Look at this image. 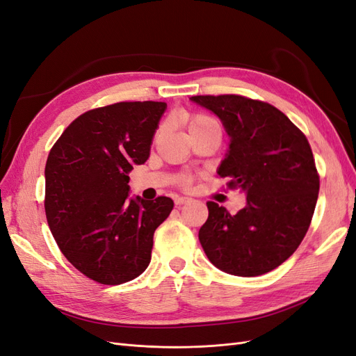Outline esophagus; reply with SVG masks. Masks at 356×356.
Returning a JSON list of instances; mask_svg holds the SVG:
<instances>
[{
  "mask_svg": "<svg viewBox=\"0 0 356 356\" xmlns=\"http://www.w3.org/2000/svg\"><path fill=\"white\" fill-rule=\"evenodd\" d=\"M191 197H186V196H178L175 197V207H182V204L190 203Z\"/></svg>",
  "mask_w": 356,
  "mask_h": 356,
  "instance_id": "34e87169",
  "label": "esophagus"
}]
</instances>
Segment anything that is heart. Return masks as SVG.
I'll list each match as a JSON object with an SVG mask.
<instances>
[{
    "mask_svg": "<svg viewBox=\"0 0 356 356\" xmlns=\"http://www.w3.org/2000/svg\"><path fill=\"white\" fill-rule=\"evenodd\" d=\"M184 123H186L190 134L196 132V131H199V129H203V127H207V126L217 124V123L212 120L211 117L204 115V114H186L184 115ZM182 182H186V184H188L190 179L184 178V179H182Z\"/></svg>",
    "mask_w": 356,
    "mask_h": 356,
    "instance_id": "1",
    "label": "heart"
}]
</instances>
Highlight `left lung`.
<instances>
[{"mask_svg": "<svg viewBox=\"0 0 356 356\" xmlns=\"http://www.w3.org/2000/svg\"><path fill=\"white\" fill-rule=\"evenodd\" d=\"M217 115L230 143L217 169L241 188L246 207L230 215L208 202L199 241L209 261L234 276H260L281 266L303 241L319 177L306 136L273 105L238 95L191 96Z\"/></svg>", "mask_w": 356, "mask_h": 356, "instance_id": "left-lung-1", "label": "left lung"}]
</instances>
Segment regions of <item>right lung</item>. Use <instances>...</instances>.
Returning a JSON list of instances; mask_svg holds the SVG:
<instances>
[{
  "label": "right lung",
  "instance_id": "add662e5",
  "mask_svg": "<svg viewBox=\"0 0 356 356\" xmlns=\"http://www.w3.org/2000/svg\"><path fill=\"white\" fill-rule=\"evenodd\" d=\"M165 102H118L81 114L50 149L46 217L67 260L104 285L141 275L169 197H131L129 172L149 157Z\"/></svg>",
  "mask_w": 356,
  "mask_h": 356
}]
</instances>
